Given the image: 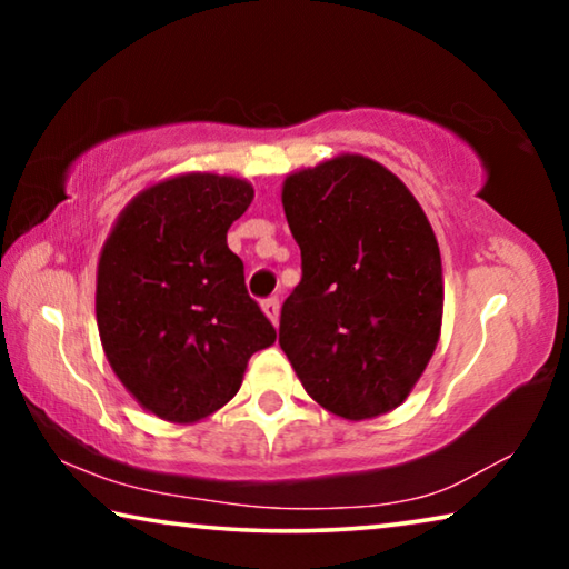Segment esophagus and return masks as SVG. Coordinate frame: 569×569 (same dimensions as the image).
Returning <instances> with one entry per match:
<instances>
[{"mask_svg": "<svg viewBox=\"0 0 569 569\" xmlns=\"http://www.w3.org/2000/svg\"><path fill=\"white\" fill-rule=\"evenodd\" d=\"M263 313L273 321V326L278 323V316H281V303H278V298H266Z\"/></svg>", "mask_w": 569, "mask_h": 569, "instance_id": "34e87169", "label": "esophagus"}]
</instances>
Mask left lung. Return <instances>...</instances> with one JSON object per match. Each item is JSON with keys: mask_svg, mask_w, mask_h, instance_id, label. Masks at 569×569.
<instances>
[{"mask_svg": "<svg viewBox=\"0 0 569 569\" xmlns=\"http://www.w3.org/2000/svg\"><path fill=\"white\" fill-rule=\"evenodd\" d=\"M283 210L301 283L283 301L278 343L323 409L351 421L391 411L439 341L435 230L407 186L361 156L288 176Z\"/></svg>", "mask_w": 569, "mask_h": 569, "instance_id": "8db88e82", "label": "left lung"}]
</instances>
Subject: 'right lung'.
I'll return each mask as SVG.
<instances>
[{
	"label": "right lung",
	"mask_w": 569,
	"mask_h": 569,
	"mask_svg": "<svg viewBox=\"0 0 569 569\" xmlns=\"http://www.w3.org/2000/svg\"><path fill=\"white\" fill-rule=\"evenodd\" d=\"M253 188L180 176L124 208L98 268V329L118 379L148 411L198 421L236 397L248 359L276 341L248 296L228 228Z\"/></svg>",
	"instance_id": "1"
}]
</instances>
